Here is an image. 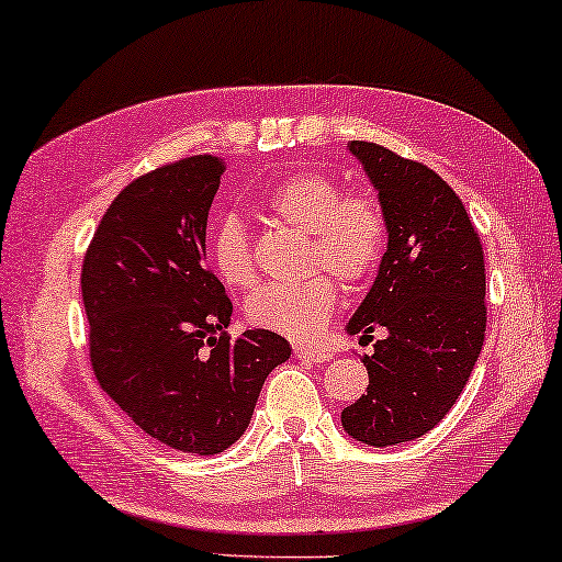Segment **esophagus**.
Instances as JSON below:
<instances>
[{
	"instance_id": "1",
	"label": "esophagus",
	"mask_w": 562,
	"mask_h": 562,
	"mask_svg": "<svg viewBox=\"0 0 562 562\" xmlns=\"http://www.w3.org/2000/svg\"><path fill=\"white\" fill-rule=\"evenodd\" d=\"M293 353H296L299 359L314 361V364H324V361L331 359V351L316 349V347H306V344H293Z\"/></svg>"
}]
</instances>
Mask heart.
I'll list each match as a JSON object with an SVG mask.
<instances>
[{"label":"heart","mask_w":562,"mask_h":562,"mask_svg":"<svg viewBox=\"0 0 562 562\" xmlns=\"http://www.w3.org/2000/svg\"><path fill=\"white\" fill-rule=\"evenodd\" d=\"M283 226L308 233V269L326 266L336 279L357 286L376 271L386 248V215L374 195H344L329 176L299 170L283 178L263 201ZM211 263L223 283L248 289L256 281L251 238L240 218L223 215L211 231ZM339 289L331 276L316 273L293 283H266L246 301L248 322L258 329L311 339L329 322Z\"/></svg>","instance_id":"obj_1"}]
</instances>
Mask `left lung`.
Returning a JSON list of instances; mask_svg holds the SVG:
<instances>
[{
  "label": "left lung",
  "mask_w": 562,
  "mask_h": 562,
  "mask_svg": "<svg viewBox=\"0 0 562 562\" xmlns=\"http://www.w3.org/2000/svg\"><path fill=\"white\" fill-rule=\"evenodd\" d=\"M386 215V251L347 334L386 336L364 353L369 386L341 412V427L369 447L412 442L445 419L485 341V261L470 215L422 162L351 140Z\"/></svg>",
  "instance_id": "left-lung-1"
}]
</instances>
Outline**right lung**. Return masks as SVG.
<instances>
[{
  "mask_svg": "<svg viewBox=\"0 0 562 562\" xmlns=\"http://www.w3.org/2000/svg\"><path fill=\"white\" fill-rule=\"evenodd\" d=\"M226 162L195 155L133 180L102 215L82 263L94 376L145 435L218 454L251 425L283 336L231 339L233 304L205 269V226Z\"/></svg>",
  "mask_w": 562,
  "mask_h": 562,
  "instance_id": "1",
  "label": "right lung"
}]
</instances>
